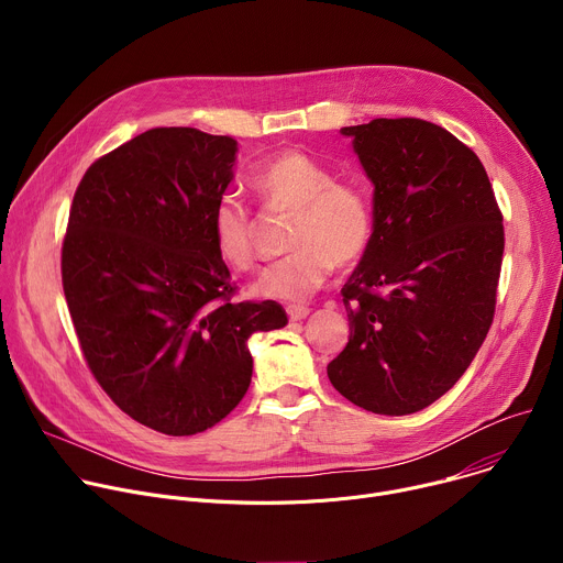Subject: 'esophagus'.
Listing matches in <instances>:
<instances>
[{"instance_id": "obj_1", "label": "esophagus", "mask_w": 563, "mask_h": 563, "mask_svg": "<svg viewBox=\"0 0 563 563\" xmlns=\"http://www.w3.org/2000/svg\"><path fill=\"white\" fill-rule=\"evenodd\" d=\"M287 316H289V320H302V318L309 316V307H305V305H289L287 307Z\"/></svg>"}]
</instances>
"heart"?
I'll return each mask as SVG.
<instances>
[{
    "instance_id": "1",
    "label": "heart",
    "mask_w": 563,
    "mask_h": 563,
    "mask_svg": "<svg viewBox=\"0 0 563 563\" xmlns=\"http://www.w3.org/2000/svg\"><path fill=\"white\" fill-rule=\"evenodd\" d=\"M250 185L269 211L294 213V254L265 269L254 294L274 300H305L323 287L336 267L354 265L372 238V207L354 183L334 174L305 151L289 148L261 165ZM218 256L233 269L256 265V218L235 196H224L211 213Z\"/></svg>"
}]
</instances>
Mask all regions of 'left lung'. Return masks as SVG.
Listing matches in <instances>:
<instances>
[{"instance_id":"obj_1","label":"left lung","mask_w":563,"mask_h":563,"mask_svg":"<svg viewBox=\"0 0 563 563\" xmlns=\"http://www.w3.org/2000/svg\"><path fill=\"white\" fill-rule=\"evenodd\" d=\"M374 183V231L343 285L350 343L328 365L354 406L419 412L467 369L493 325L504 216L476 153L439 124L345 126Z\"/></svg>"}]
</instances>
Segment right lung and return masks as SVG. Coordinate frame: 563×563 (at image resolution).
Here are the masks:
<instances>
[{"label": "right lung", "instance_id": "right-lung-1", "mask_svg": "<svg viewBox=\"0 0 563 563\" xmlns=\"http://www.w3.org/2000/svg\"><path fill=\"white\" fill-rule=\"evenodd\" d=\"M235 151L148 129L96 159L68 213L62 287L85 361L124 415L169 437L220 423L252 383L250 336L287 325L274 300H233L213 247Z\"/></svg>", "mask_w": 563, "mask_h": 563}]
</instances>
